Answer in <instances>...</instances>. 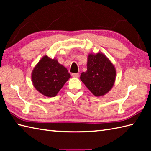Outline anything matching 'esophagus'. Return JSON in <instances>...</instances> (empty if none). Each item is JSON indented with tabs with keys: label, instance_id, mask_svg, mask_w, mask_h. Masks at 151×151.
<instances>
[{
	"label": "esophagus",
	"instance_id": "obj_1",
	"mask_svg": "<svg viewBox=\"0 0 151 151\" xmlns=\"http://www.w3.org/2000/svg\"><path fill=\"white\" fill-rule=\"evenodd\" d=\"M72 76H73V77H74V78H78L80 75H79L78 73H73Z\"/></svg>",
	"mask_w": 151,
	"mask_h": 151
}]
</instances>
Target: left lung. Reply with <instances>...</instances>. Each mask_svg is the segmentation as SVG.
<instances>
[{"label":"left lung","mask_w":151,"mask_h":151,"mask_svg":"<svg viewBox=\"0 0 151 151\" xmlns=\"http://www.w3.org/2000/svg\"><path fill=\"white\" fill-rule=\"evenodd\" d=\"M80 78L93 94L101 97L113 88L116 78V69L103 53H89L87 70L82 73Z\"/></svg>","instance_id":"1"}]
</instances>
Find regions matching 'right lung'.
Masks as SVG:
<instances>
[{
  "mask_svg": "<svg viewBox=\"0 0 151 151\" xmlns=\"http://www.w3.org/2000/svg\"><path fill=\"white\" fill-rule=\"evenodd\" d=\"M70 77L68 70L56 58L47 55L41 58L32 72L35 89L48 97H55Z\"/></svg>",
  "mask_w": 151,
  "mask_h": 151,
  "instance_id": "right-lung-1",
  "label": "right lung"
}]
</instances>
